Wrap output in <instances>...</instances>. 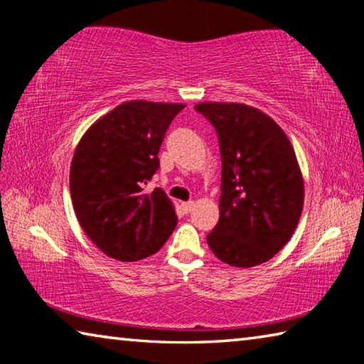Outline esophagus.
<instances>
[{
  "label": "esophagus",
  "mask_w": 364,
  "mask_h": 364,
  "mask_svg": "<svg viewBox=\"0 0 364 364\" xmlns=\"http://www.w3.org/2000/svg\"><path fill=\"white\" fill-rule=\"evenodd\" d=\"M181 207H183V210H184V212L189 213V212L193 210V208H194V202H193V200H189V202H183Z\"/></svg>",
  "instance_id": "34e87169"
}]
</instances>
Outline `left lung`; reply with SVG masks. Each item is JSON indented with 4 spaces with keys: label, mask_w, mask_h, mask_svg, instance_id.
Here are the masks:
<instances>
[{
    "label": "left lung",
    "mask_w": 364,
    "mask_h": 364,
    "mask_svg": "<svg viewBox=\"0 0 364 364\" xmlns=\"http://www.w3.org/2000/svg\"><path fill=\"white\" fill-rule=\"evenodd\" d=\"M218 134L220 220L207 234L221 262L250 268L292 237L304 208V178L291 141L271 117L237 102L196 106Z\"/></svg>",
    "instance_id": "1"
}]
</instances>
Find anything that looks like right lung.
<instances>
[{"instance_id":"right-lung-1","label":"right lung","mask_w":364,"mask_h":364,"mask_svg":"<svg viewBox=\"0 0 364 364\" xmlns=\"http://www.w3.org/2000/svg\"><path fill=\"white\" fill-rule=\"evenodd\" d=\"M184 104L128 101L95 122L73 154L70 196L80 226L104 254L120 262L146 258L178 223L160 188L144 184L159 168V149Z\"/></svg>"}]
</instances>
